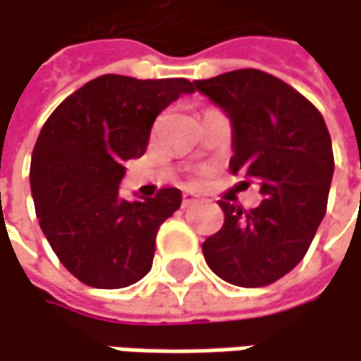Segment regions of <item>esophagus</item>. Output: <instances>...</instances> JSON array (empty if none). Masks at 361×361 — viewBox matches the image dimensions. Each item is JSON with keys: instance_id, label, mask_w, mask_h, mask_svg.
Segmentation results:
<instances>
[{"instance_id": "esophagus-1", "label": "esophagus", "mask_w": 361, "mask_h": 361, "mask_svg": "<svg viewBox=\"0 0 361 361\" xmlns=\"http://www.w3.org/2000/svg\"><path fill=\"white\" fill-rule=\"evenodd\" d=\"M182 203H184V207H188V205H195V203H199V197H197V195H190V192H186V195H184V199H182Z\"/></svg>"}]
</instances>
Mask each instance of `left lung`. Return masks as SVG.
Returning <instances> with one entry per match:
<instances>
[{
    "instance_id": "1",
    "label": "left lung",
    "mask_w": 361,
    "mask_h": 361,
    "mask_svg": "<svg viewBox=\"0 0 361 361\" xmlns=\"http://www.w3.org/2000/svg\"><path fill=\"white\" fill-rule=\"evenodd\" d=\"M195 88L231 120V171L262 195L250 212L220 201L224 226L203 243L205 262L233 286L275 283L305 258L326 216L334 173L328 126L313 103L260 69L197 80Z\"/></svg>"
}]
</instances>
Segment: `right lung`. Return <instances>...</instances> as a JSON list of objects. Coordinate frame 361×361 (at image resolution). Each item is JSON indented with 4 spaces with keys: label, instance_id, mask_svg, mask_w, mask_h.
Instances as JSON below:
<instances>
[{
    "label": "right lung",
    "instance_id": "right-lung-1",
    "mask_svg": "<svg viewBox=\"0 0 361 361\" xmlns=\"http://www.w3.org/2000/svg\"><path fill=\"white\" fill-rule=\"evenodd\" d=\"M184 78L101 75L69 94L46 120L31 156V197L39 226L82 283L118 290L152 269L156 233L182 205L177 188L126 201L120 182L130 158L143 156L156 116L179 94Z\"/></svg>",
    "mask_w": 361,
    "mask_h": 361
}]
</instances>
